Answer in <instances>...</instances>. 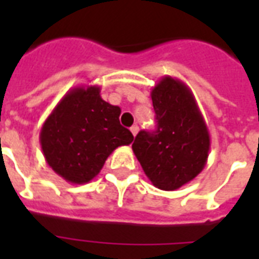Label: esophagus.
I'll return each instance as SVG.
<instances>
[{
	"instance_id": "obj_1",
	"label": "esophagus",
	"mask_w": 259,
	"mask_h": 259,
	"mask_svg": "<svg viewBox=\"0 0 259 259\" xmlns=\"http://www.w3.org/2000/svg\"><path fill=\"white\" fill-rule=\"evenodd\" d=\"M138 130H140V127H138L137 125H133V126H132V127H130V132H132V134H133L134 137H136V136H137Z\"/></svg>"
}]
</instances>
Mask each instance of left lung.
<instances>
[{"instance_id":"obj_1","label":"left lung","mask_w":259,"mask_h":259,"mask_svg":"<svg viewBox=\"0 0 259 259\" xmlns=\"http://www.w3.org/2000/svg\"><path fill=\"white\" fill-rule=\"evenodd\" d=\"M156 130H141L133 152L152 184L175 191L193 180L205 166L209 152L208 127L189 87L164 76L153 87Z\"/></svg>"}]
</instances>
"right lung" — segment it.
<instances>
[{
  "instance_id": "right-lung-1",
  "label": "right lung",
  "mask_w": 259,
  "mask_h": 259,
  "mask_svg": "<svg viewBox=\"0 0 259 259\" xmlns=\"http://www.w3.org/2000/svg\"><path fill=\"white\" fill-rule=\"evenodd\" d=\"M101 87L79 86L60 99L42 123L40 144L47 164L72 184H86L118 146L133 134L119 123L121 109L103 101Z\"/></svg>"
}]
</instances>
